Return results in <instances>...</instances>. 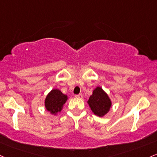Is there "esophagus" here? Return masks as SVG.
Returning a JSON list of instances; mask_svg holds the SVG:
<instances>
[{
  "label": "esophagus",
  "mask_w": 157,
  "mask_h": 157,
  "mask_svg": "<svg viewBox=\"0 0 157 157\" xmlns=\"http://www.w3.org/2000/svg\"><path fill=\"white\" fill-rule=\"evenodd\" d=\"M75 98H82V94H76V95H75Z\"/></svg>",
  "instance_id": "esophagus-1"
}]
</instances>
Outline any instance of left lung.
Instances as JSON below:
<instances>
[{
  "mask_svg": "<svg viewBox=\"0 0 157 157\" xmlns=\"http://www.w3.org/2000/svg\"><path fill=\"white\" fill-rule=\"evenodd\" d=\"M88 104L93 113L99 117L104 116L109 111L112 106L111 100L108 94L100 86L94 89Z\"/></svg>",
  "mask_w": 157,
  "mask_h": 157,
  "instance_id": "obj_1",
  "label": "left lung"
}]
</instances>
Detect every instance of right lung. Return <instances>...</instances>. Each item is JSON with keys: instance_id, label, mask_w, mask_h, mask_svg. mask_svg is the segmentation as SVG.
<instances>
[{"instance_id": "right-lung-1", "label": "right lung", "mask_w": 157, "mask_h": 157, "mask_svg": "<svg viewBox=\"0 0 157 157\" xmlns=\"http://www.w3.org/2000/svg\"><path fill=\"white\" fill-rule=\"evenodd\" d=\"M68 100V96L59 89H52L44 100L46 109L52 115H56L63 109V105Z\"/></svg>"}]
</instances>
